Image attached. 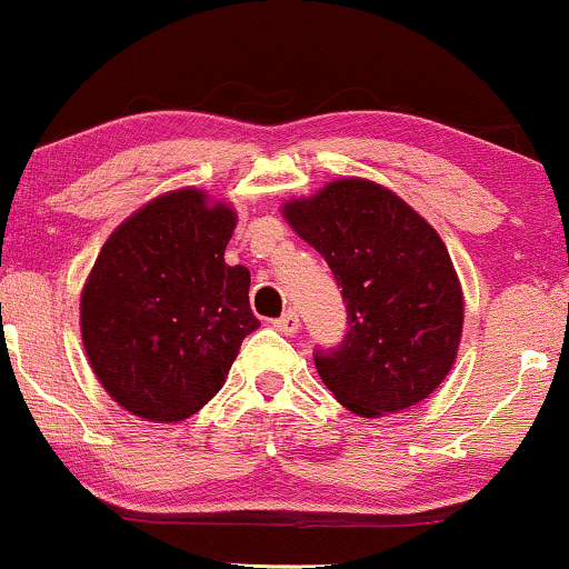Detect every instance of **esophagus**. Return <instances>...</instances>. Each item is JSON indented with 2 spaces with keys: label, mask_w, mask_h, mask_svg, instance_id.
Wrapping results in <instances>:
<instances>
[{
  "label": "esophagus",
  "mask_w": 569,
  "mask_h": 569,
  "mask_svg": "<svg viewBox=\"0 0 569 569\" xmlns=\"http://www.w3.org/2000/svg\"><path fill=\"white\" fill-rule=\"evenodd\" d=\"M273 327H277V332H282V335H296L298 329H300L298 313L290 308V311H284L282 317L273 319Z\"/></svg>",
  "instance_id": "esophagus-1"
}]
</instances>
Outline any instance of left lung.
<instances>
[{
  "label": "left lung",
  "mask_w": 569,
  "mask_h": 569,
  "mask_svg": "<svg viewBox=\"0 0 569 569\" xmlns=\"http://www.w3.org/2000/svg\"><path fill=\"white\" fill-rule=\"evenodd\" d=\"M282 216L346 300V340L313 356L321 382L367 419L425 401L451 371L465 327V292L438 231L388 187L356 177L287 200Z\"/></svg>",
  "instance_id": "left-lung-1"
}]
</instances>
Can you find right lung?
I'll list each match as a JSON object with an SVG mask.
<instances>
[{"label":"right lung","mask_w":569,"mask_h":569,"mask_svg":"<svg viewBox=\"0 0 569 569\" xmlns=\"http://www.w3.org/2000/svg\"><path fill=\"white\" fill-rule=\"evenodd\" d=\"M234 227V208L184 187L147 202L102 244L81 290V340L97 380L134 417H192L261 327L250 271L223 263Z\"/></svg>","instance_id":"obj_1"}]
</instances>
